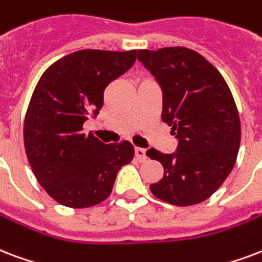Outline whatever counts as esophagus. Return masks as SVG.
Wrapping results in <instances>:
<instances>
[{
  "label": "esophagus",
  "instance_id": "obj_1",
  "mask_svg": "<svg viewBox=\"0 0 262 262\" xmlns=\"http://www.w3.org/2000/svg\"><path fill=\"white\" fill-rule=\"evenodd\" d=\"M135 155L136 158L139 159L140 162H143L147 159V154H145V149L144 148H135Z\"/></svg>",
  "mask_w": 262,
  "mask_h": 262
}]
</instances>
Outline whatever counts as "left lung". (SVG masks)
Returning a JSON list of instances; mask_svg holds the SVG:
<instances>
[{"mask_svg": "<svg viewBox=\"0 0 262 262\" xmlns=\"http://www.w3.org/2000/svg\"><path fill=\"white\" fill-rule=\"evenodd\" d=\"M137 59L162 89V121L179 141L173 154L147 151L162 163L151 192L176 206L210 198L236 162L241 121L223 75L202 55L184 47L139 51Z\"/></svg>", "mask_w": 262, "mask_h": 262, "instance_id": "8db88e82", "label": "left lung"}]
</instances>
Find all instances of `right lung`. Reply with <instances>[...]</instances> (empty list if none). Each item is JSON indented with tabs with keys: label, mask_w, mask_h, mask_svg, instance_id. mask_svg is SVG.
Returning a JSON list of instances; mask_svg holds the SVG:
<instances>
[{
	"label": "right lung",
	"mask_w": 262,
	"mask_h": 262,
	"mask_svg": "<svg viewBox=\"0 0 262 262\" xmlns=\"http://www.w3.org/2000/svg\"><path fill=\"white\" fill-rule=\"evenodd\" d=\"M137 51L83 49L42 74L25 119V147L38 183L67 207L95 206L108 198L119 169L135 157L127 141L104 144L85 135L110 82L135 64Z\"/></svg>",
	"instance_id": "add662e5"
}]
</instances>
